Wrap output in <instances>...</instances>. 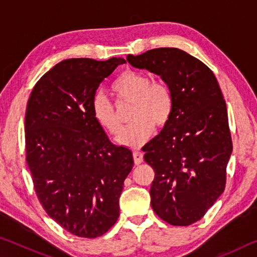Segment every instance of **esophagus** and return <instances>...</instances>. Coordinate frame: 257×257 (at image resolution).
Masks as SVG:
<instances>
[{"label":"esophagus","instance_id":"obj_1","mask_svg":"<svg viewBox=\"0 0 257 257\" xmlns=\"http://www.w3.org/2000/svg\"><path fill=\"white\" fill-rule=\"evenodd\" d=\"M133 155H134V162H135V164H136V165L141 164L143 161H144V155H143L142 152L135 151Z\"/></svg>","mask_w":257,"mask_h":257}]
</instances>
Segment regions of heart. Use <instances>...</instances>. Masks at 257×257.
<instances>
[{
    "mask_svg": "<svg viewBox=\"0 0 257 257\" xmlns=\"http://www.w3.org/2000/svg\"><path fill=\"white\" fill-rule=\"evenodd\" d=\"M112 94L119 103H132L133 122L120 136V142L130 147L144 145L155 125L162 128L170 121L175 111V95L165 81L152 80L146 73L125 70L111 86ZM95 119L112 136L122 132V120L113 104L98 93L93 99Z\"/></svg>",
    "mask_w": 257,
    "mask_h": 257,
    "instance_id": "1",
    "label": "heart"
}]
</instances>
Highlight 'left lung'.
Masks as SVG:
<instances>
[{"label":"left lung","instance_id":"obj_1","mask_svg":"<svg viewBox=\"0 0 257 257\" xmlns=\"http://www.w3.org/2000/svg\"><path fill=\"white\" fill-rule=\"evenodd\" d=\"M127 60L161 76L175 95L171 119L144 147V160L155 172L150 191L154 212L169 224L190 225L227 184L232 141L219 82L202 61L175 47L128 54Z\"/></svg>","mask_w":257,"mask_h":257}]
</instances>
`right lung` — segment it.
Segmentation results:
<instances>
[{
  "instance_id": "right-lung-1",
  "label": "right lung",
  "mask_w": 257,
  "mask_h": 257,
  "mask_svg": "<svg viewBox=\"0 0 257 257\" xmlns=\"http://www.w3.org/2000/svg\"><path fill=\"white\" fill-rule=\"evenodd\" d=\"M123 59H69L47 71L30 93L25 116L26 162L35 193L56 223L96 238L119 217V197L132 171V151L111 143L95 119L101 82Z\"/></svg>"
}]
</instances>
